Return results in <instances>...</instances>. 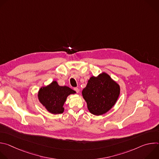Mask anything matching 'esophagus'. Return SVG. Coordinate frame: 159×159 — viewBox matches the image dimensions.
<instances>
[{
	"label": "esophagus",
	"instance_id": "1",
	"mask_svg": "<svg viewBox=\"0 0 159 159\" xmlns=\"http://www.w3.org/2000/svg\"><path fill=\"white\" fill-rule=\"evenodd\" d=\"M74 90H75V91L77 93H79V89L77 87H75V88H74Z\"/></svg>",
	"mask_w": 159,
	"mask_h": 159
}]
</instances>
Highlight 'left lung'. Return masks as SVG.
Instances as JSON below:
<instances>
[{"mask_svg": "<svg viewBox=\"0 0 159 159\" xmlns=\"http://www.w3.org/2000/svg\"><path fill=\"white\" fill-rule=\"evenodd\" d=\"M82 94L89 112L99 116L105 114L116 104L120 87L107 74L102 72L98 77L89 79Z\"/></svg>", "mask_w": 159, "mask_h": 159, "instance_id": "8db88e82", "label": "left lung"}]
</instances>
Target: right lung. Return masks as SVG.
<instances>
[{
  "label": "right lung",
  "instance_id": "1",
  "mask_svg": "<svg viewBox=\"0 0 159 159\" xmlns=\"http://www.w3.org/2000/svg\"><path fill=\"white\" fill-rule=\"evenodd\" d=\"M76 92L67 86H60L54 80L47 86L42 87L38 91V99L50 113L61 114L64 111L63 104L66 98Z\"/></svg>",
  "mask_w": 159,
  "mask_h": 159
}]
</instances>
